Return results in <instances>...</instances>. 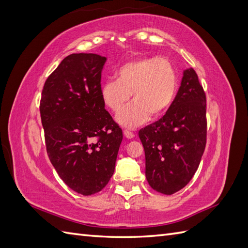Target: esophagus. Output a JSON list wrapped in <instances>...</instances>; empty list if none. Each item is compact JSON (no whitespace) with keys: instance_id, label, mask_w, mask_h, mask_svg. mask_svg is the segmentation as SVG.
Wrapping results in <instances>:
<instances>
[{"instance_id":"esophagus-1","label":"esophagus","mask_w":248,"mask_h":248,"mask_svg":"<svg viewBox=\"0 0 248 248\" xmlns=\"http://www.w3.org/2000/svg\"><path fill=\"white\" fill-rule=\"evenodd\" d=\"M124 137L128 138V140H131V138H133L135 136L133 132H131L129 130H124Z\"/></svg>"}]
</instances>
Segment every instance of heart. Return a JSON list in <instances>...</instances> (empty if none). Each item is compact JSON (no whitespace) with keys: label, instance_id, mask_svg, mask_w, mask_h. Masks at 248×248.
Listing matches in <instances>:
<instances>
[{"label":"heart","instance_id":"1","mask_svg":"<svg viewBox=\"0 0 248 248\" xmlns=\"http://www.w3.org/2000/svg\"><path fill=\"white\" fill-rule=\"evenodd\" d=\"M117 80H108L101 86L105 105L118 113L133 94L135 100L120 112L116 120L126 128H136L153 118L163 116L173 105L178 91V74L167 59L146 57L126 62L116 72Z\"/></svg>","mask_w":248,"mask_h":248}]
</instances>
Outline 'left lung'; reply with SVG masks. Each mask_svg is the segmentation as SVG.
Masks as SVG:
<instances>
[{
	"mask_svg": "<svg viewBox=\"0 0 248 248\" xmlns=\"http://www.w3.org/2000/svg\"><path fill=\"white\" fill-rule=\"evenodd\" d=\"M206 96L192 67L183 72L173 105L138 132L145 149L146 177L155 191L173 194L198 170L206 146Z\"/></svg>",
	"mask_w": 248,
	"mask_h": 248,
	"instance_id": "1",
	"label": "left lung"
}]
</instances>
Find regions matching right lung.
<instances>
[{
	"label": "right lung",
	"mask_w": 248,
	"mask_h": 248,
	"mask_svg": "<svg viewBox=\"0 0 248 248\" xmlns=\"http://www.w3.org/2000/svg\"><path fill=\"white\" fill-rule=\"evenodd\" d=\"M106 61L96 54L65 57L46 79L40 102L50 163L61 180L82 195L107 186L123 140L101 97Z\"/></svg>",
	"instance_id": "obj_1"
}]
</instances>
